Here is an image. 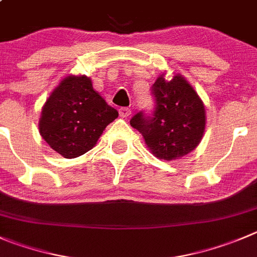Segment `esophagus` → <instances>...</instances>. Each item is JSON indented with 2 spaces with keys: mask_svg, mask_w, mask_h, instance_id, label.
<instances>
[{
  "mask_svg": "<svg viewBox=\"0 0 257 257\" xmlns=\"http://www.w3.org/2000/svg\"><path fill=\"white\" fill-rule=\"evenodd\" d=\"M131 114H132V110L129 109V107H120V109H119V115H120L121 117H126Z\"/></svg>",
  "mask_w": 257,
  "mask_h": 257,
  "instance_id": "1",
  "label": "esophagus"
}]
</instances>
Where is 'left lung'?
Masks as SVG:
<instances>
[{"label": "left lung", "instance_id": "8db88e82", "mask_svg": "<svg viewBox=\"0 0 257 257\" xmlns=\"http://www.w3.org/2000/svg\"><path fill=\"white\" fill-rule=\"evenodd\" d=\"M155 109L137 112L131 125L140 131L153 155L171 161L190 153L205 128V109L198 93L180 74L166 81L158 77L151 88Z\"/></svg>", "mask_w": 257, "mask_h": 257}]
</instances>
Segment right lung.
I'll return each instance as SVG.
<instances>
[{"mask_svg":"<svg viewBox=\"0 0 257 257\" xmlns=\"http://www.w3.org/2000/svg\"><path fill=\"white\" fill-rule=\"evenodd\" d=\"M117 117L86 76H68L45 102L39 121L43 140L66 158H76L96 145Z\"/></svg>","mask_w":257,"mask_h":257,"instance_id":"add662e5","label":"right lung"}]
</instances>
